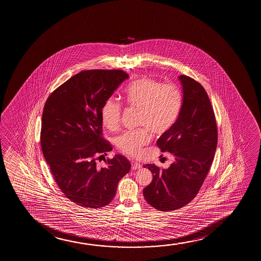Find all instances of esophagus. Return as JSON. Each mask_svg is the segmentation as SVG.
I'll list each match as a JSON object with an SVG mask.
<instances>
[{"label":"esophagus","mask_w":261,"mask_h":261,"mask_svg":"<svg viewBox=\"0 0 261 261\" xmlns=\"http://www.w3.org/2000/svg\"><path fill=\"white\" fill-rule=\"evenodd\" d=\"M131 165H132L133 170H136V169H140V168H142L141 164H140V163H137L136 161H132V162H131Z\"/></svg>","instance_id":"34e87169"}]
</instances>
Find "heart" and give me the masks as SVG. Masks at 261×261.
Masks as SVG:
<instances>
[{
  "label": "heart",
  "mask_w": 261,
  "mask_h": 261,
  "mask_svg": "<svg viewBox=\"0 0 261 261\" xmlns=\"http://www.w3.org/2000/svg\"><path fill=\"white\" fill-rule=\"evenodd\" d=\"M125 100L129 107L139 110V125L144 127L123 133L115 139V145L123 153L136 157L150 143L151 131L162 135L174 125L182 110L184 94L175 85L143 77L126 87ZM121 113V104L118 100L113 98L105 100L100 110L102 125L111 131L116 130Z\"/></svg>",
  "instance_id": "heart-1"
}]
</instances>
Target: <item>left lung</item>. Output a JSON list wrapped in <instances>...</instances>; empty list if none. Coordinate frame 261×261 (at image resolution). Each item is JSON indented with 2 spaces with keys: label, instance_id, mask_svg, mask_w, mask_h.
<instances>
[{
  "label": "left lung",
  "instance_id": "obj_1",
  "mask_svg": "<svg viewBox=\"0 0 261 261\" xmlns=\"http://www.w3.org/2000/svg\"><path fill=\"white\" fill-rule=\"evenodd\" d=\"M184 94L177 120L158 139L161 151L173 155L167 169L148 164L152 181L143 196L158 211H175L194 199L207 176L218 144V127L213 108L200 83L179 75Z\"/></svg>",
  "mask_w": 261,
  "mask_h": 261
}]
</instances>
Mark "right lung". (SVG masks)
I'll return each mask as SVG.
<instances>
[{
    "mask_svg": "<svg viewBox=\"0 0 261 261\" xmlns=\"http://www.w3.org/2000/svg\"><path fill=\"white\" fill-rule=\"evenodd\" d=\"M129 75L119 69L80 72L59 86L43 108L41 146L55 182L79 206L104 207L113 200L118 182L131 169L121 154L97 160L112 150L102 137L100 110Z\"/></svg>",
    "mask_w": 261,
    "mask_h": 261,
    "instance_id": "1",
    "label": "right lung"
}]
</instances>
